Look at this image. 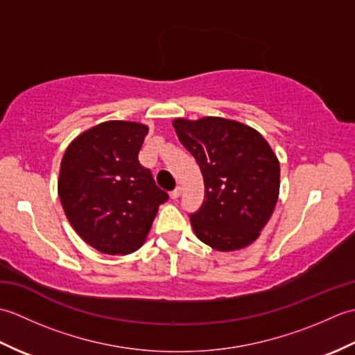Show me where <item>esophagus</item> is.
I'll list each match as a JSON object with an SVG mask.
<instances>
[{"mask_svg": "<svg viewBox=\"0 0 355 355\" xmlns=\"http://www.w3.org/2000/svg\"><path fill=\"white\" fill-rule=\"evenodd\" d=\"M180 195H182V187L177 186L175 189H173V191L171 192V198H172V200H177V198L180 197Z\"/></svg>", "mask_w": 355, "mask_h": 355, "instance_id": "obj_1", "label": "esophagus"}]
</instances>
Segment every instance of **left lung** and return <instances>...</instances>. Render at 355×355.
Masks as SVG:
<instances>
[{"label": "left lung", "mask_w": 355, "mask_h": 355, "mask_svg": "<svg viewBox=\"0 0 355 355\" xmlns=\"http://www.w3.org/2000/svg\"><path fill=\"white\" fill-rule=\"evenodd\" d=\"M172 125L205 180V201L189 215L195 235L220 252L250 245L279 197L281 168L273 149L258 131L236 120L175 119Z\"/></svg>", "instance_id": "8db88e82"}]
</instances>
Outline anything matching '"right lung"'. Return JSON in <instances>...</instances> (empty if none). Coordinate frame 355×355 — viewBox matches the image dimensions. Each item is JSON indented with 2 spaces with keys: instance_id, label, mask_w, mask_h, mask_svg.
Listing matches in <instances>:
<instances>
[{
  "instance_id": "obj_1",
  "label": "right lung",
  "mask_w": 355,
  "mask_h": 355,
  "mask_svg": "<svg viewBox=\"0 0 355 355\" xmlns=\"http://www.w3.org/2000/svg\"><path fill=\"white\" fill-rule=\"evenodd\" d=\"M148 131L137 122L110 120L78 135L62 157L58 193L64 212L101 253L137 250L169 198L139 162Z\"/></svg>"
}]
</instances>
